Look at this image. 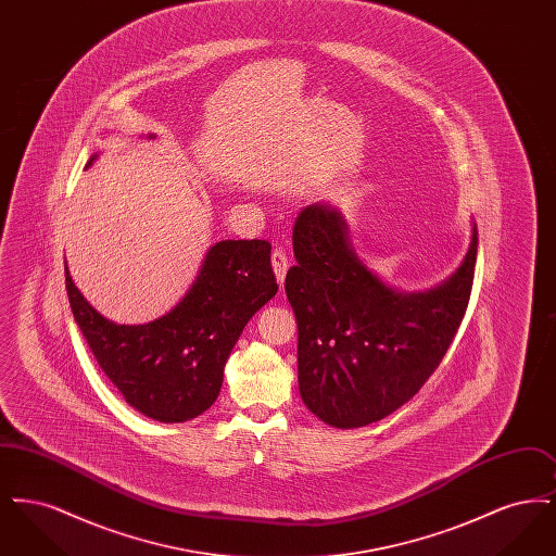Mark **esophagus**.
<instances>
[{
    "label": "esophagus",
    "instance_id": "obj_1",
    "mask_svg": "<svg viewBox=\"0 0 556 556\" xmlns=\"http://www.w3.org/2000/svg\"><path fill=\"white\" fill-rule=\"evenodd\" d=\"M270 265H273V273H275V277H277L279 286H283L286 275H288V268H290V258H288V254H286L283 250H275V252H273V256H270Z\"/></svg>",
    "mask_w": 556,
    "mask_h": 556
}]
</instances>
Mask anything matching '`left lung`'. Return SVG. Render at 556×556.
Segmentation results:
<instances>
[{"mask_svg":"<svg viewBox=\"0 0 556 556\" xmlns=\"http://www.w3.org/2000/svg\"><path fill=\"white\" fill-rule=\"evenodd\" d=\"M286 293L298 323V390L323 424L381 421L415 396L444 358L469 304L477 227L442 283L404 291L356 254L344 212L317 202L298 214Z\"/></svg>","mask_w":556,"mask_h":556,"instance_id":"obj_1","label":"left lung"}]
</instances>
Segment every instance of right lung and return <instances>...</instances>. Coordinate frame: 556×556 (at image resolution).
Returning a JSON list of instances; mask_svg holds the SVG:
<instances>
[{
  "instance_id": "add662e5",
  "label": "right lung",
  "mask_w": 556,
  "mask_h": 556,
  "mask_svg": "<svg viewBox=\"0 0 556 556\" xmlns=\"http://www.w3.org/2000/svg\"><path fill=\"white\" fill-rule=\"evenodd\" d=\"M64 275L73 315L98 365L129 406L160 424H184L211 408L243 327L277 293L265 239L212 243L186 295L141 325L104 317L75 286L68 265Z\"/></svg>"
}]
</instances>
